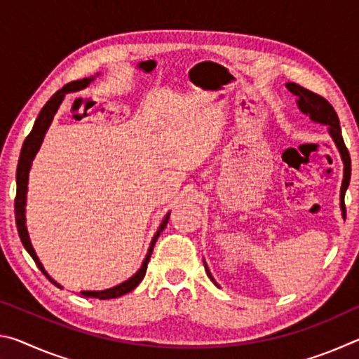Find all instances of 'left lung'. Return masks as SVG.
I'll use <instances>...</instances> for the list:
<instances>
[{"instance_id":"8db88e82","label":"left lung","mask_w":359,"mask_h":359,"mask_svg":"<svg viewBox=\"0 0 359 359\" xmlns=\"http://www.w3.org/2000/svg\"><path fill=\"white\" fill-rule=\"evenodd\" d=\"M287 88L290 90L291 93L297 96V106H299V109L304 114L311 117V120L330 126V135L334 139V142H336V145H337V149L340 151V156H342V160H344V166H345L344 168L342 188H340V208H342V212L345 214V201H344V199H345V191H347L348 184H350L351 160H350L348 149L345 147L342 131H340L337 114H336V111H334V107L330 104V102H327L323 98V96L313 93V92H311V90L304 88V87H301V85H297L294 82H288ZM205 272H208L210 280L215 283L214 277H212V274L208 269V266H205Z\"/></svg>"}]
</instances>
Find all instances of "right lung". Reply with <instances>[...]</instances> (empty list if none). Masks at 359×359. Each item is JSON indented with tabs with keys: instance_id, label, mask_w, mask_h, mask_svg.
<instances>
[{
	"instance_id": "1",
	"label": "right lung",
	"mask_w": 359,
	"mask_h": 359,
	"mask_svg": "<svg viewBox=\"0 0 359 359\" xmlns=\"http://www.w3.org/2000/svg\"><path fill=\"white\" fill-rule=\"evenodd\" d=\"M92 81H93V79H81V81H74V82L66 83L62 90H58V92L46 102V106L41 109L38 118H36V121H34V126H33L32 133H29V135L27 136L25 142H23L20 158H19V165H17V175H15V179H17V194H15V203H14L17 231H19V236H20V241H22L23 247L27 248L29 257L34 259L36 266H38L42 274H44L53 285H57L58 288H62V287H60V285L55 280H52V278L48 277V274L44 271V267H42V264H41V261L38 259V257H36L34 248L32 247V242H29V238H28V231H27V224H25V201H27L28 172H29V168H32V161H33V158L36 155V151L39 150L42 139H44V136H46V131H47L48 126H50L53 115H55L60 102H62L63 98H65V95L69 93V92H76V90H81L83 87H87V85ZM168 220H169V214L165 217V220H163V223L160 224V228H158L156 234L154 236V239H151V244H150L147 257H145L141 269H139L135 276L128 278L126 282L117 285V287H114V288L102 290V291H82V296L98 297V299H114V297H120V296H123L126 293H130L131 290H135L137 285L141 283V280L145 276V271H147V264L150 261L151 252H154L155 242H156L158 238H160L161 231L165 229V226L168 224Z\"/></svg>"
}]
</instances>
